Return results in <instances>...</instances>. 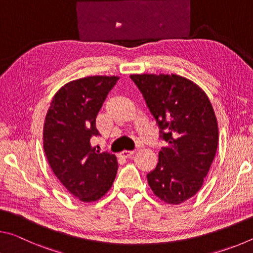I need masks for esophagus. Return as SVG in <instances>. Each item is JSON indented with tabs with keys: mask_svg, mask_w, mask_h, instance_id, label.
Here are the masks:
<instances>
[{
	"mask_svg": "<svg viewBox=\"0 0 253 253\" xmlns=\"http://www.w3.org/2000/svg\"><path fill=\"white\" fill-rule=\"evenodd\" d=\"M132 154H134V151H126V149H125V151H123L121 153V156L127 158V157H130Z\"/></svg>",
	"mask_w": 253,
	"mask_h": 253,
	"instance_id": "obj_1",
	"label": "esophagus"
}]
</instances>
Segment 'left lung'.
Here are the masks:
<instances>
[{
    "label": "left lung",
    "mask_w": 253,
    "mask_h": 253,
    "mask_svg": "<svg viewBox=\"0 0 253 253\" xmlns=\"http://www.w3.org/2000/svg\"><path fill=\"white\" fill-rule=\"evenodd\" d=\"M160 127L166 146L147 174L158 199L177 205L202 187L215 156L219 128L207 93L177 75H131Z\"/></svg>",
    "instance_id": "left-lung-1"
}]
</instances>
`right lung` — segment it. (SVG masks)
Returning <instances> with one entry per match:
<instances>
[{"label": "right lung", "instance_id": "right-lung-1", "mask_svg": "<svg viewBox=\"0 0 253 253\" xmlns=\"http://www.w3.org/2000/svg\"><path fill=\"white\" fill-rule=\"evenodd\" d=\"M118 79L91 76L70 81L55 92L44 119L43 149L50 168L83 202L102 198L116 177V156L96 151L90 138L99 135L96 117Z\"/></svg>", "mask_w": 253, "mask_h": 253}]
</instances>
